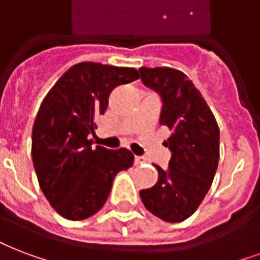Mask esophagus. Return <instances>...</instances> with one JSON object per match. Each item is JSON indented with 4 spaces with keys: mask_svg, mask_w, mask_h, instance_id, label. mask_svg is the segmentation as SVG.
Returning a JSON list of instances; mask_svg holds the SVG:
<instances>
[{
    "mask_svg": "<svg viewBox=\"0 0 260 260\" xmlns=\"http://www.w3.org/2000/svg\"><path fill=\"white\" fill-rule=\"evenodd\" d=\"M143 164H146V158L144 156H135V165H143Z\"/></svg>",
    "mask_w": 260,
    "mask_h": 260,
    "instance_id": "1",
    "label": "esophagus"
}]
</instances>
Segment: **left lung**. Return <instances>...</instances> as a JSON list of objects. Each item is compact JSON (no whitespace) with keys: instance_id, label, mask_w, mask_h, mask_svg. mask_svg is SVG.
<instances>
[{"instance_id":"left-lung-1","label":"left lung","mask_w":260,"mask_h":260,"mask_svg":"<svg viewBox=\"0 0 260 260\" xmlns=\"http://www.w3.org/2000/svg\"><path fill=\"white\" fill-rule=\"evenodd\" d=\"M140 79L161 96L159 122L170 129L168 169L154 165L158 183L142 189L144 207L166 222L191 217L209 192L219 159V129L215 117L192 80L173 68H142Z\"/></svg>"}]
</instances>
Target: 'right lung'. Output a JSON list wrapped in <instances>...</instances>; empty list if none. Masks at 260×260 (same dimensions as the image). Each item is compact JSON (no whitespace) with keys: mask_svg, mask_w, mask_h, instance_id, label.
Segmentation results:
<instances>
[{"mask_svg":"<svg viewBox=\"0 0 260 260\" xmlns=\"http://www.w3.org/2000/svg\"><path fill=\"white\" fill-rule=\"evenodd\" d=\"M139 77L135 68L80 62L43 99L32 126L34 168L43 195L67 219L98 213L116 174L134 165L129 150H92L88 136L95 135V117L108 109L110 92Z\"/></svg>","mask_w":260,"mask_h":260,"instance_id":"add662e5","label":"right lung"}]
</instances>
